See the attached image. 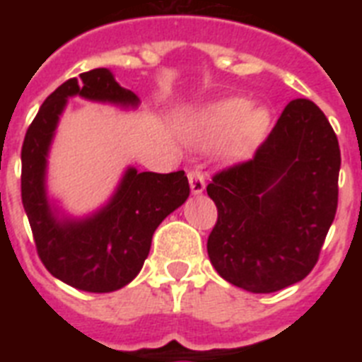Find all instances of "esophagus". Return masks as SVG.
Here are the masks:
<instances>
[{"instance_id":"esophagus-1","label":"esophagus","mask_w":362,"mask_h":362,"mask_svg":"<svg viewBox=\"0 0 362 362\" xmlns=\"http://www.w3.org/2000/svg\"><path fill=\"white\" fill-rule=\"evenodd\" d=\"M188 181H190V190L194 196H199L204 192V175L199 170H190L188 172Z\"/></svg>"}]
</instances>
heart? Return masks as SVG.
Listing matches in <instances>:
<instances>
[{
	"instance_id": "heart-1",
	"label": "heart",
	"mask_w": 362,
	"mask_h": 362,
	"mask_svg": "<svg viewBox=\"0 0 362 362\" xmlns=\"http://www.w3.org/2000/svg\"><path fill=\"white\" fill-rule=\"evenodd\" d=\"M270 127V112L255 107L250 99L228 98L201 108L183 127L185 139L192 145L209 146L232 137V156H246L263 141Z\"/></svg>"
}]
</instances>
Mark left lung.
I'll list each match as a JSON object with an SVG mask.
<instances>
[{
    "instance_id": "8db88e82",
    "label": "left lung",
    "mask_w": 362,
    "mask_h": 362,
    "mask_svg": "<svg viewBox=\"0 0 362 362\" xmlns=\"http://www.w3.org/2000/svg\"><path fill=\"white\" fill-rule=\"evenodd\" d=\"M341 150L321 108L286 105L254 159L206 187L217 223L206 250L233 286L272 293L308 276L337 212Z\"/></svg>"
}]
</instances>
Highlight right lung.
I'll return each mask as SVG.
<instances>
[{
	"label": "right lung",
	"instance_id": "obj_1",
	"mask_svg": "<svg viewBox=\"0 0 362 362\" xmlns=\"http://www.w3.org/2000/svg\"><path fill=\"white\" fill-rule=\"evenodd\" d=\"M137 108L139 98L108 69L79 74L45 99L21 148V199L37 255L56 279L92 293L119 290L148 257L152 235L168 214L190 196L183 170L137 172L129 166L107 204L85 217H70L47 194V158L69 98Z\"/></svg>",
	"mask_w": 362,
	"mask_h": 362
}]
</instances>
